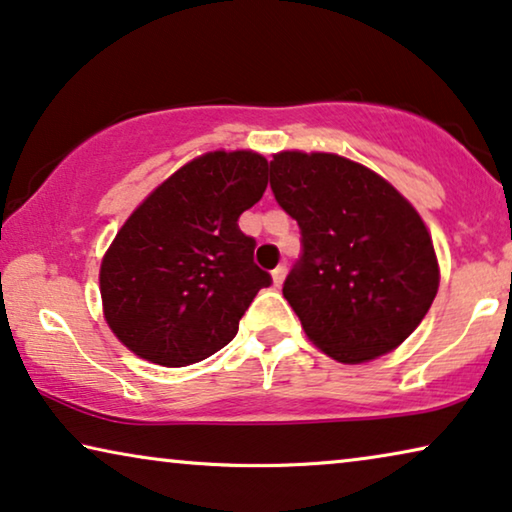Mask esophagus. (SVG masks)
<instances>
[{"mask_svg": "<svg viewBox=\"0 0 512 512\" xmlns=\"http://www.w3.org/2000/svg\"><path fill=\"white\" fill-rule=\"evenodd\" d=\"M285 273H287V269H285V266L283 264H280V266H276V269H273L271 271V278H273V285H283V280H285Z\"/></svg>", "mask_w": 512, "mask_h": 512, "instance_id": "34e87169", "label": "esophagus"}]
</instances>
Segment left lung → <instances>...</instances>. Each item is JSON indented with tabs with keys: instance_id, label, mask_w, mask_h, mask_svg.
I'll use <instances>...</instances> for the list:
<instances>
[{
	"instance_id": "left-lung-1",
	"label": "left lung",
	"mask_w": 512,
	"mask_h": 512,
	"mask_svg": "<svg viewBox=\"0 0 512 512\" xmlns=\"http://www.w3.org/2000/svg\"><path fill=\"white\" fill-rule=\"evenodd\" d=\"M269 171L273 197L301 229L283 294L306 336L345 364L397 348L438 292L434 243L415 208L338 155L278 153Z\"/></svg>"
}]
</instances>
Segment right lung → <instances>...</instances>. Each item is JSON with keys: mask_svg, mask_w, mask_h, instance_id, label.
I'll use <instances>...</instances> for the list:
<instances>
[{"mask_svg": "<svg viewBox=\"0 0 512 512\" xmlns=\"http://www.w3.org/2000/svg\"><path fill=\"white\" fill-rule=\"evenodd\" d=\"M262 155L206 153L167 178L104 255V315L134 355L187 366L232 341L239 320L271 276L239 227L266 190Z\"/></svg>", "mask_w": 512, "mask_h": 512, "instance_id": "1", "label": "right lung"}]
</instances>
